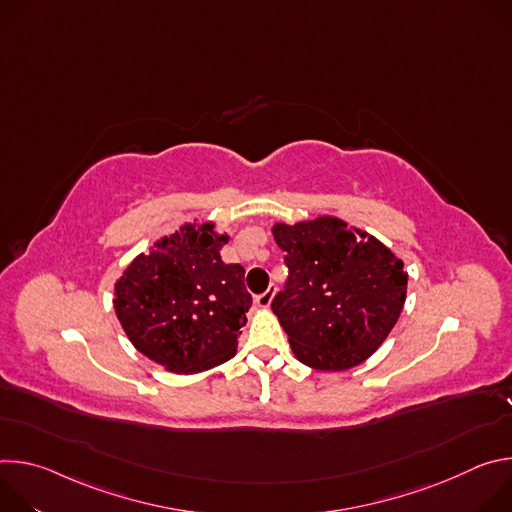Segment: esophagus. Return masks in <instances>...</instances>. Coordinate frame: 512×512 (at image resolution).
Here are the masks:
<instances>
[{
  "label": "esophagus",
  "mask_w": 512,
  "mask_h": 512,
  "mask_svg": "<svg viewBox=\"0 0 512 512\" xmlns=\"http://www.w3.org/2000/svg\"><path fill=\"white\" fill-rule=\"evenodd\" d=\"M273 296H275V287H269L267 291H263V294H259V296L255 298V304H257L259 308H269Z\"/></svg>",
  "instance_id": "obj_1"
}]
</instances>
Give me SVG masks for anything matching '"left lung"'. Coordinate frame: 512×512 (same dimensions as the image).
Masks as SVG:
<instances>
[{
  "instance_id": "1",
  "label": "left lung",
  "mask_w": 512,
  "mask_h": 512,
  "mask_svg": "<svg viewBox=\"0 0 512 512\" xmlns=\"http://www.w3.org/2000/svg\"><path fill=\"white\" fill-rule=\"evenodd\" d=\"M273 239L289 275L271 310L296 358L318 371H346L367 360L403 310V261L336 216L277 223Z\"/></svg>"
}]
</instances>
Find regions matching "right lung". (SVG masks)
<instances>
[{"label": "right lung", "instance_id": "add662e5", "mask_svg": "<svg viewBox=\"0 0 512 512\" xmlns=\"http://www.w3.org/2000/svg\"><path fill=\"white\" fill-rule=\"evenodd\" d=\"M229 235L184 225L137 255L115 283V314L131 344L172 373L208 371L235 356L251 308L245 269L221 259Z\"/></svg>", "mask_w": 512, "mask_h": 512}]
</instances>
